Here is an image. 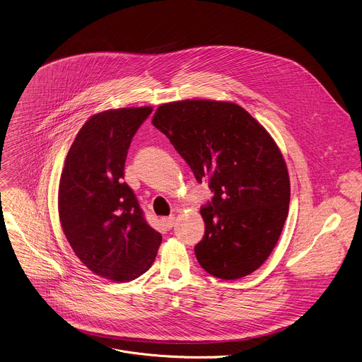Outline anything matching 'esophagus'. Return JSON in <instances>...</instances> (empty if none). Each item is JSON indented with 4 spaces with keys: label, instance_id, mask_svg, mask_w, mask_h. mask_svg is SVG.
I'll return each instance as SVG.
<instances>
[{
    "label": "esophagus",
    "instance_id": "34e87169",
    "mask_svg": "<svg viewBox=\"0 0 362 362\" xmlns=\"http://www.w3.org/2000/svg\"><path fill=\"white\" fill-rule=\"evenodd\" d=\"M162 221H163V226H165L166 228H172V227H173V224H175V216L165 217Z\"/></svg>",
    "mask_w": 362,
    "mask_h": 362
}]
</instances>
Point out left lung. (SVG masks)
<instances>
[{
	"label": "left lung",
	"mask_w": 362,
	"mask_h": 362,
	"mask_svg": "<svg viewBox=\"0 0 362 362\" xmlns=\"http://www.w3.org/2000/svg\"><path fill=\"white\" fill-rule=\"evenodd\" d=\"M152 124L214 194L200 210L206 231L194 254L202 268L226 281L257 271L281 237L291 200L272 136L243 107L213 100L162 104Z\"/></svg>",
	"instance_id": "left-lung-1"
}]
</instances>
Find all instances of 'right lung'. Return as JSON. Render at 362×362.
Returning a JSON list of instances; mask_svg holds the SVG:
<instances>
[{"mask_svg":"<svg viewBox=\"0 0 362 362\" xmlns=\"http://www.w3.org/2000/svg\"><path fill=\"white\" fill-rule=\"evenodd\" d=\"M151 107L98 112L71 144L59 183V217L77 258L95 275L128 282L156 258L162 235L124 182L131 141Z\"/></svg>","mask_w":362,"mask_h":362,"instance_id":"add662e5","label":"right lung"}]
</instances>
